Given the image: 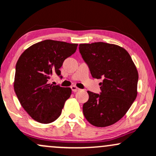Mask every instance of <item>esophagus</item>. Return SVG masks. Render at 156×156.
<instances>
[{
  "label": "esophagus",
  "mask_w": 156,
  "mask_h": 156,
  "mask_svg": "<svg viewBox=\"0 0 156 156\" xmlns=\"http://www.w3.org/2000/svg\"><path fill=\"white\" fill-rule=\"evenodd\" d=\"M71 89H72V90H73V92H76L79 91V90H80V89H79V88H78V87H75V86H73V87H71Z\"/></svg>",
  "instance_id": "34e87169"
}]
</instances>
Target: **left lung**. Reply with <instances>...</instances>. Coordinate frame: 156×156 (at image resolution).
I'll return each instance as SVG.
<instances>
[{"label": "left lung", "mask_w": 156, "mask_h": 156, "mask_svg": "<svg viewBox=\"0 0 156 156\" xmlns=\"http://www.w3.org/2000/svg\"><path fill=\"white\" fill-rule=\"evenodd\" d=\"M79 51L94 78L100 79L101 94L88 91L83 105L85 118L92 125L105 127L119 121L137 97L138 73L127 51L104 42L81 44Z\"/></svg>", "instance_id": "1"}]
</instances>
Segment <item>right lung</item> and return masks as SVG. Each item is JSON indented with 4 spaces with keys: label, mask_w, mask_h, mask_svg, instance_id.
<instances>
[{
    "label": "right lung",
    "mask_w": 156,
    "mask_h": 156,
    "mask_svg": "<svg viewBox=\"0 0 156 156\" xmlns=\"http://www.w3.org/2000/svg\"><path fill=\"white\" fill-rule=\"evenodd\" d=\"M78 44L45 40L21 54L15 66L14 90L20 104L32 119L49 124L61 115L69 87L49 83L52 75H61L64 60L74 54Z\"/></svg>",
    "instance_id": "1"
}]
</instances>
